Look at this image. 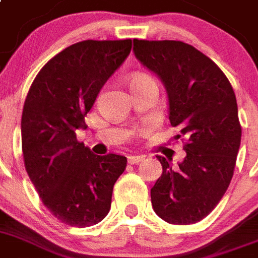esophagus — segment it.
Masks as SVG:
<instances>
[{
    "instance_id": "1",
    "label": "esophagus",
    "mask_w": 258,
    "mask_h": 258,
    "mask_svg": "<svg viewBox=\"0 0 258 258\" xmlns=\"http://www.w3.org/2000/svg\"><path fill=\"white\" fill-rule=\"evenodd\" d=\"M144 160V156H128V163L136 165V163L142 162Z\"/></svg>"
}]
</instances>
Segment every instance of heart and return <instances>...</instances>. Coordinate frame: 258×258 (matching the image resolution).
Wrapping results in <instances>:
<instances>
[{
  "label": "heart",
  "mask_w": 258,
  "mask_h": 258,
  "mask_svg": "<svg viewBox=\"0 0 258 258\" xmlns=\"http://www.w3.org/2000/svg\"><path fill=\"white\" fill-rule=\"evenodd\" d=\"M139 76H145V75H143V74H142V75H136V76H134L132 79H135V78H139ZM132 79H131V80H132Z\"/></svg>",
  "instance_id": "b5f03b06"
}]
</instances>
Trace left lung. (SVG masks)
Here are the masks:
<instances>
[{
  "instance_id": "obj_1",
  "label": "left lung",
  "mask_w": 258,
  "mask_h": 258,
  "mask_svg": "<svg viewBox=\"0 0 258 258\" xmlns=\"http://www.w3.org/2000/svg\"><path fill=\"white\" fill-rule=\"evenodd\" d=\"M134 51L165 84L170 123L187 152L179 167L157 156L162 175L151 189L152 207L172 225L196 223L217 207L234 175L241 140L234 89L209 57L183 41L134 39Z\"/></svg>"
}]
</instances>
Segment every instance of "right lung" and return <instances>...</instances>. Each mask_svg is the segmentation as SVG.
<instances>
[{
    "label": "right lung",
    "mask_w": 258,
    "mask_h": 258,
    "mask_svg": "<svg viewBox=\"0 0 258 258\" xmlns=\"http://www.w3.org/2000/svg\"><path fill=\"white\" fill-rule=\"evenodd\" d=\"M132 40H84L51 58L36 75L22 113L24 166L42 204L62 223L89 227L111 207L127 158L96 156L78 142L106 80L126 61Z\"/></svg>",
    "instance_id": "add662e5"
}]
</instances>
